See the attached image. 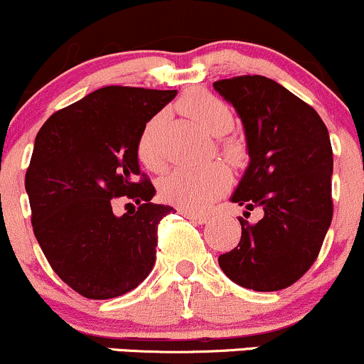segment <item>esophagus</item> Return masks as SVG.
<instances>
[{
  "mask_svg": "<svg viewBox=\"0 0 364 364\" xmlns=\"http://www.w3.org/2000/svg\"><path fill=\"white\" fill-rule=\"evenodd\" d=\"M179 212H181V214L185 215L186 219L193 220V223H196V224H207L208 220H210V217H208V215H203V214H195V212L183 210V208H179Z\"/></svg>",
  "mask_w": 364,
  "mask_h": 364,
  "instance_id": "1",
  "label": "esophagus"
}]
</instances>
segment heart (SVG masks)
<instances>
[{
	"instance_id": "heart-1",
	"label": "heart",
	"mask_w": 364,
	"mask_h": 364,
	"mask_svg": "<svg viewBox=\"0 0 364 364\" xmlns=\"http://www.w3.org/2000/svg\"><path fill=\"white\" fill-rule=\"evenodd\" d=\"M178 109L188 118L195 119L212 135H224L232 128V112L220 99L203 90H193L179 99ZM166 116L156 114L141 129L136 145L139 159L145 168L159 171L164 162L162 154V132ZM225 154L232 159L241 157V147L236 144H225ZM231 185V173L223 162H210L196 168H174L159 183V193L171 205L188 212L207 210L212 203L228 191Z\"/></svg>"
}]
</instances>
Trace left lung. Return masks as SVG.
Masks as SVG:
<instances>
[{"mask_svg":"<svg viewBox=\"0 0 364 364\" xmlns=\"http://www.w3.org/2000/svg\"><path fill=\"white\" fill-rule=\"evenodd\" d=\"M214 89L240 116L250 157L231 202L263 210L257 224L240 219V245L219 265L246 289H284L316 260L332 223L328 129L311 106L267 77L225 78Z\"/></svg>","mask_w":364,"mask_h":364,"instance_id":"left-lung-1","label":"left lung"}]
</instances>
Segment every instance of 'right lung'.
Instances as JSON below:
<instances>
[{"instance_id": "right-lung-1", "label": "right lung", "mask_w": 364, "mask_h": 364, "mask_svg": "<svg viewBox=\"0 0 364 364\" xmlns=\"http://www.w3.org/2000/svg\"><path fill=\"white\" fill-rule=\"evenodd\" d=\"M176 94L102 87L37 133L25 174L32 228L54 272L85 298L127 294L156 263L157 224L174 208L150 202L156 188L140 173L136 145ZM119 196L139 208L116 216L110 203Z\"/></svg>"}]
</instances>
